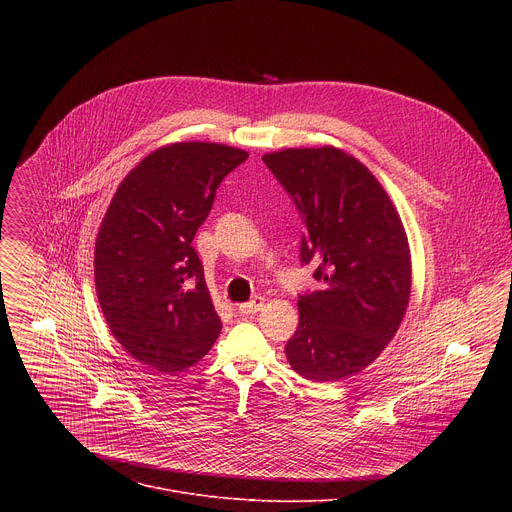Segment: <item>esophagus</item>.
<instances>
[{"mask_svg": "<svg viewBox=\"0 0 512 512\" xmlns=\"http://www.w3.org/2000/svg\"><path fill=\"white\" fill-rule=\"evenodd\" d=\"M263 298L261 296H255L251 302H247V304H241L239 306V314L241 316H251V314H257L261 308H263Z\"/></svg>", "mask_w": 512, "mask_h": 512, "instance_id": "esophagus-1", "label": "esophagus"}]
</instances>
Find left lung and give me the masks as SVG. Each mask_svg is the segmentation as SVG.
Segmentation results:
<instances>
[{
    "label": "left lung",
    "instance_id": "obj_1",
    "mask_svg": "<svg viewBox=\"0 0 512 512\" xmlns=\"http://www.w3.org/2000/svg\"><path fill=\"white\" fill-rule=\"evenodd\" d=\"M263 162L302 216L300 261L316 265L322 281L298 300L300 326L285 356L310 381L356 375L391 342L409 304L401 218L377 178L330 145L267 154Z\"/></svg>",
    "mask_w": 512,
    "mask_h": 512
}]
</instances>
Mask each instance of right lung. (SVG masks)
<instances>
[{
	"mask_svg": "<svg viewBox=\"0 0 512 512\" xmlns=\"http://www.w3.org/2000/svg\"><path fill=\"white\" fill-rule=\"evenodd\" d=\"M247 158L221 143H172L119 184L95 245V285L113 336L137 362L178 373L221 334L192 239L216 188Z\"/></svg>",
	"mask_w": 512,
	"mask_h": 512,
	"instance_id": "add662e5",
	"label": "right lung"
}]
</instances>
